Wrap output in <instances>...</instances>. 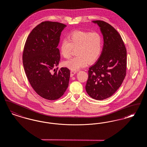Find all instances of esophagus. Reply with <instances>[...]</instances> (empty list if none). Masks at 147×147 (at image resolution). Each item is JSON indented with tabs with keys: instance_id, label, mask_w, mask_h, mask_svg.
I'll use <instances>...</instances> for the list:
<instances>
[{
	"instance_id": "obj_1",
	"label": "esophagus",
	"mask_w": 147,
	"mask_h": 147,
	"mask_svg": "<svg viewBox=\"0 0 147 147\" xmlns=\"http://www.w3.org/2000/svg\"><path fill=\"white\" fill-rule=\"evenodd\" d=\"M77 73V71H71V74H70V76H71V77H72V76H74V75H75V74H76Z\"/></svg>"
}]
</instances>
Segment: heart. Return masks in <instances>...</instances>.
Listing matches in <instances>:
<instances>
[{"instance_id":"obj_1","label":"heart","mask_w":147,"mask_h":147,"mask_svg":"<svg viewBox=\"0 0 147 147\" xmlns=\"http://www.w3.org/2000/svg\"><path fill=\"white\" fill-rule=\"evenodd\" d=\"M103 47V38L98 32L75 31L71 32L68 39L60 44V52L65 59L71 57L73 50L76 56L63 62L65 66L78 70L88 63L95 62L100 56Z\"/></svg>"}]
</instances>
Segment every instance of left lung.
<instances>
[{
  "label": "left lung",
  "instance_id": "1",
  "mask_svg": "<svg viewBox=\"0 0 147 147\" xmlns=\"http://www.w3.org/2000/svg\"><path fill=\"white\" fill-rule=\"evenodd\" d=\"M92 22L100 27L104 44L100 57L89 68L86 90L93 99L103 100L112 96L123 81L127 50L121 36L112 25L102 20Z\"/></svg>",
  "mask_w": 147,
  "mask_h": 147
}]
</instances>
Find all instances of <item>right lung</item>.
Returning <instances> with one entry per match:
<instances>
[{
    "label": "right lung",
    "mask_w": 147,
    "mask_h": 147,
    "mask_svg": "<svg viewBox=\"0 0 147 147\" xmlns=\"http://www.w3.org/2000/svg\"><path fill=\"white\" fill-rule=\"evenodd\" d=\"M64 24L45 21L34 28L26 40L23 53L24 68L34 90L48 100L60 98L67 90L70 70L59 65L60 54L57 47Z\"/></svg>",
    "instance_id": "obj_1"
}]
</instances>
